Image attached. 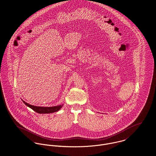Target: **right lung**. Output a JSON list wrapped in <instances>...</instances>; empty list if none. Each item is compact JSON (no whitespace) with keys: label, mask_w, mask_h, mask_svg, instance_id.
Wrapping results in <instances>:
<instances>
[{"label":"right lung","mask_w":156,"mask_h":156,"mask_svg":"<svg viewBox=\"0 0 156 156\" xmlns=\"http://www.w3.org/2000/svg\"><path fill=\"white\" fill-rule=\"evenodd\" d=\"M22 102L25 104V105H26L27 106H28L32 110H34L35 112H36L38 114H51V113H54V112L58 111L63 106V105H57V106H51V107H42V106H37L32 105L25 102L23 100H22Z\"/></svg>","instance_id":"1"}]
</instances>
